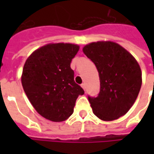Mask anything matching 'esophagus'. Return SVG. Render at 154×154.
<instances>
[{
  "label": "esophagus",
  "instance_id": "obj_1",
  "mask_svg": "<svg viewBox=\"0 0 154 154\" xmlns=\"http://www.w3.org/2000/svg\"><path fill=\"white\" fill-rule=\"evenodd\" d=\"M81 86L82 87V89H84V90H85V83H82Z\"/></svg>",
  "mask_w": 154,
  "mask_h": 154
}]
</instances>
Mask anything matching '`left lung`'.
Here are the masks:
<instances>
[{
    "label": "left lung",
    "instance_id": "left-lung-1",
    "mask_svg": "<svg viewBox=\"0 0 154 154\" xmlns=\"http://www.w3.org/2000/svg\"><path fill=\"white\" fill-rule=\"evenodd\" d=\"M82 50L95 64L100 78L98 96L89 97L94 113L105 122L124 116L141 89L142 77L138 62L125 48L110 41L92 42Z\"/></svg>",
    "mask_w": 154,
    "mask_h": 154
}]
</instances>
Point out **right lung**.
Wrapping results in <instances>:
<instances>
[{
    "label": "right lung",
    "instance_id": "1",
    "mask_svg": "<svg viewBox=\"0 0 154 154\" xmlns=\"http://www.w3.org/2000/svg\"><path fill=\"white\" fill-rule=\"evenodd\" d=\"M79 45L49 43L32 52L23 67L21 84L36 111L45 119L60 122L73 112L82 87L74 82L70 63Z\"/></svg>",
    "mask_w": 154,
    "mask_h": 154
}]
</instances>
